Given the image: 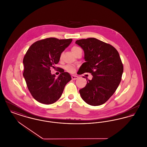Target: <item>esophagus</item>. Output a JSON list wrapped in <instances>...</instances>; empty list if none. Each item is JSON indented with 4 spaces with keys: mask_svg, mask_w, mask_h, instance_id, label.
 I'll return each instance as SVG.
<instances>
[{
    "mask_svg": "<svg viewBox=\"0 0 147 147\" xmlns=\"http://www.w3.org/2000/svg\"><path fill=\"white\" fill-rule=\"evenodd\" d=\"M78 78V77L77 76H71V79L73 80H76V79H77Z\"/></svg>",
    "mask_w": 147,
    "mask_h": 147,
    "instance_id": "esophagus-1",
    "label": "esophagus"
}]
</instances>
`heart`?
<instances>
[{"instance_id": "1", "label": "heart", "mask_w": 147, "mask_h": 147, "mask_svg": "<svg viewBox=\"0 0 147 147\" xmlns=\"http://www.w3.org/2000/svg\"><path fill=\"white\" fill-rule=\"evenodd\" d=\"M80 49H81L80 48L78 47L77 46H74V47L72 48L71 50H72V52H73V53H74L77 52V51ZM65 70H66L67 71L69 72V73H74V72L75 71V70H76V67H75L74 65H73L69 64V65H66V67H65Z\"/></svg>"}]
</instances>
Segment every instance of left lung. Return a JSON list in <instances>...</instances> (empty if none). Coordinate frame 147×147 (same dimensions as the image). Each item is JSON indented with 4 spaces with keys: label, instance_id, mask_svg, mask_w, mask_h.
Masks as SVG:
<instances>
[{
    "label": "left lung",
    "instance_id": "obj_1",
    "mask_svg": "<svg viewBox=\"0 0 147 147\" xmlns=\"http://www.w3.org/2000/svg\"><path fill=\"white\" fill-rule=\"evenodd\" d=\"M76 43L83 49L86 61L77 73H89L93 76L79 90L81 97L91 105L105 103L121 83L123 65L119 53L112 45L94 38L78 40Z\"/></svg>",
    "mask_w": 147,
    "mask_h": 147
}]
</instances>
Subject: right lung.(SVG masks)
<instances>
[{
  "mask_svg": "<svg viewBox=\"0 0 147 147\" xmlns=\"http://www.w3.org/2000/svg\"><path fill=\"white\" fill-rule=\"evenodd\" d=\"M72 39L48 38L36 41L27 51L23 59V76L30 94L36 100L45 104L57 101L67 83L71 79L68 73L59 68L58 78L51 74L55 69L61 53L71 43Z\"/></svg>",
  "mask_w": 147,
  "mask_h": 147,
  "instance_id": "right-lung-1",
  "label": "right lung"
}]
</instances>
